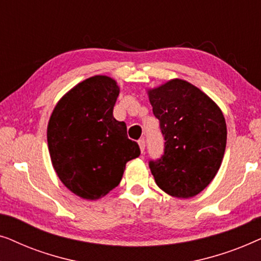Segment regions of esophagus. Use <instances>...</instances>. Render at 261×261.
Returning <instances> with one entry per match:
<instances>
[{"label":"esophagus","instance_id":"34e87169","mask_svg":"<svg viewBox=\"0 0 261 261\" xmlns=\"http://www.w3.org/2000/svg\"><path fill=\"white\" fill-rule=\"evenodd\" d=\"M138 144H139V147H140L141 153H144L145 152V147H146V144H145L144 139H140V140L138 141Z\"/></svg>","mask_w":261,"mask_h":261}]
</instances>
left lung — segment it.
<instances>
[{
	"label": "left lung",
	"instance_id": "obj_1",
	"mask_svg": "<svg viewBox=\"0 0 261 261\" xmlns=\"http://www.w3.org/2000/svg\"><path fill=\"white\" fill-rule=\"evenodd\" d=\"M160 122L165 148L149 162L158 187L177 198H191L215 178L227 144L220 107L197 87L174 78L147 90Z\"/></svg>",
	"mask_w": 261,
	"mask_h": 261
}]
</instances>
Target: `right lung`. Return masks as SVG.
<instances>
[{
    "label": "right lung",
    "mask_w": 261,
    "mask_h": 261,
    "mask_svg": "<svg viewBox=\"0 0 261 261\" xmlns=\"http://www.w3.org/2000/svg\"><path fill=\"white\" fill-rule=\"evenodd\" d=\"M120 88L108 76L87 78L57 103L47 144L57 176L74 195L95 201L116 188L126 164L140 155L126 123L113 116Z\"/></svg>",
    "instance_id": "add662e5"
}]
</instances>
